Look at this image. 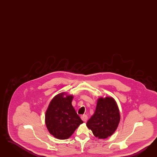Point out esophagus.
Masks as SVG:
<instances>
[{"label":"esophagus","instance_id":"1","mask_svg":"<svg viewBox=\"0 0 157 157\" xmlns=\"http://www.w3.org/2000/svg\"><path fill=\"white\" fill-rule=\"evenodd\" d=\"M81 119H82L83 121H85V122H86V121L87 120V119H88L87 116V115H86V114H83V115L81 116Z\"/></svg>","mask_w":157,"mask_h":157}]
</instances>
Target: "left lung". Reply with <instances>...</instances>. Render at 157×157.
<instances>
[{
    "mask_svg": "<svg viewBox=\"0 0 157 157\" xmlns=\"http://www.w3.org/2000/svg\"><path fill=\"white\" fill-rule=\"evenodd\" d=\"M120 120L119 108L112 97L98 99L95 113L86 125L95 137L106 139L111 136L117 128Z\"/></svg>",
    "mask_w": 157,
    "mask_h": 157,
    "instance_id": "obj_1",
    "label": "left lung"
}]
</instances>
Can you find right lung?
I'll use <instances>...</instances> for the list:
<instances>
[{
	"label": "right lung",
	"instance_id": "right-lung-1",
	"mask_svg": "<svg viewBox=\"0 0 157 157\" xmlns=\"http://www.w3.org/2000/svg\"><path fill=\"white\" fill-rule=\"evenodd\" d=\"M62 93L56 95L45 113V124L49 133L59 139L70 138L79 125L83 123L72 105L73 96Z\"/></svg>",
	"mask_w": 157,
	"mask_h": 157
}]
</instances>
